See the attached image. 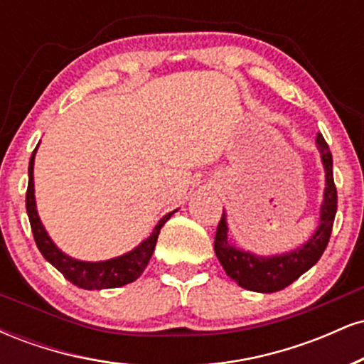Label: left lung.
Here are the masks:
<instances>
[{
	"instance_id": "obj_1",
	"label": "left lung",
	"mask_w": 364,
	"mask_h": 364,
	"mask_svg": "<svg viewBox=\"0 0 364 364\" xmlns=\"http://www.w3.org/2000/svg\"><path fill=\"white\" fill-rule=\"evenodd\" d=\"M316 144H318L321 154V162L325 166L327 186H325L323 203H321L320 225L306 245L291 253L270 258H262L253 253L241 252L229 243L225 215L223 214L220 217L214 240L215 255L219 262L223 263L225 274L235 279L245 289L255 292L281 291L294 282L296 279L301 277L306 270H310L327 248L337 212V188L333 183L332 154H330L327 141L321 133L316 135Z\"/></svg>"
}]
</instances>
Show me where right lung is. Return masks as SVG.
Returning <instances> with one entry per match:
<instances>
[{"label":"right lung","mask_w":364,"mask_h":364,"mask_svg":"<svg viewBox=\"0 0 364 364\" xmlns=\"http://www.w3.org/2000/svg\"><path fill=\"white\" fill-rule=\"evenodd\" d=\"M34 156L36 150L32 152L31 162H28V186L27 193H25V207H27L36 245L46 260L51 263L53 267H56L65 275V279H68L70 282L75 284L77 287H82V289H111V287H121L124 284L136 281L144 274L145 267H147L150 257H152L161 228L168 223L169 217L176 210L162 217L154 228L150 237H147L139 248L123 255V257L106 262L75 260V258L66 257L65 253L56 248V245L53 243L51 237L48 236L43 224H41L39 215H37L34 198Z\"/></svg>","instance_id":"add662e5"}]
</instances>
